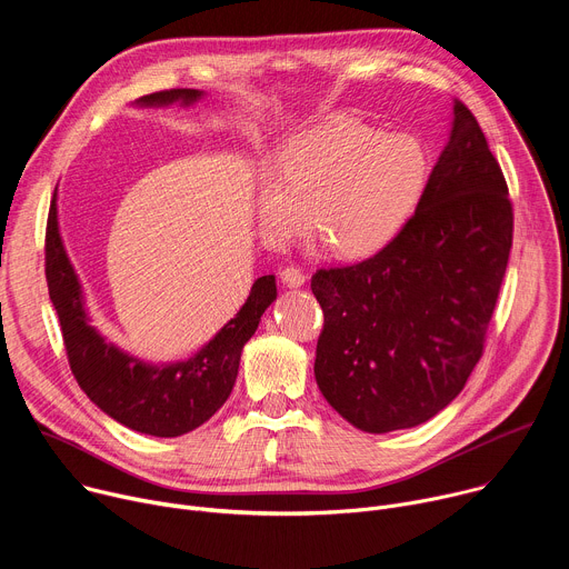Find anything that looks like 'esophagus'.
I'll return each mask as SVG.
<instances>
[{
    "instance_id": "obj_1",
    "label": "esophagus",
    "mask_w": 569,
    "mask_h": 569,
    "mask_svg": "<svg viewBox=\"0 0 569 569\" xmlns=\"http://www.w3.org/2000/svg\"><path fill=\"white\" fill-rule=\"evenodd\" d=\"M279 277H281V281H283L288 288H301V286L306 283V272L299 270V268H295V266L283 268V270L279 272Z\"/></svg>"
}]
</instances>
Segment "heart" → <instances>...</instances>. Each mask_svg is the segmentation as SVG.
I'll return each instance as SVG.
<instances>
[{
    "label": "heart",
    "mask_w": 569,
    "mask_h": 569,
    "mask_svg": "<svg viewBox=\"0 0 569 569\" xmlns=\"http://www.w3.org/2000/svg\"><path fill=\"white\" fill-rule=\"evenodd\" d=\"M428 184V152L412 134L353 119L290 139L257 191L261 231L281 242L312 229L345 259L380 252L415 213Z\"/></svg>",
    "instance_id": "b5f03b06"
}]
</instances>
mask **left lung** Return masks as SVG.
I'll return each mask as SVG.
<instances>
[{"mask_svg": "<svg viewBox=\"0 0 569 569\" xmlns=\"http://www.w3.org/2000/svg\"><path fill=\"white\" fill-rule=\"evenodd\" d=\"M513 240L498 159L455 101L450 137L415 216L371 259L317 270L315 380L362 432L415 428L463 389L481 358Z\"/></svg>", "mask_w": 569, "mask_h": 569, "instance_id": "left-lung-1", "label": "left lung"}]
</instances>
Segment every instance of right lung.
Here are the masks:
<instances>
[{"instance_id": "right-lung-1", "label": "right lung", "mask_w": 569, "mask_h": 569, "mask_svg": "<svg viewBox=\"0 0 569 569\" xmlns=\"http://www.w3.org/2000/svg\"><path fill=\"white\" fill-rule=\"evenodd\" d=\"M202 97L200 90L180 88L141 97L134 106L169 108L180 103L189 108ZM56 198L58 193H53L47 220L44 272L69 367L80 389L110 419L141 435L169 439L200 428L233 389L242 347L257 333L261 315L277 299L274 274L254 281L246 303L198 353L178 362H143L92 327L83 286L62 246Z\"/></svg>"}]
</instances>
